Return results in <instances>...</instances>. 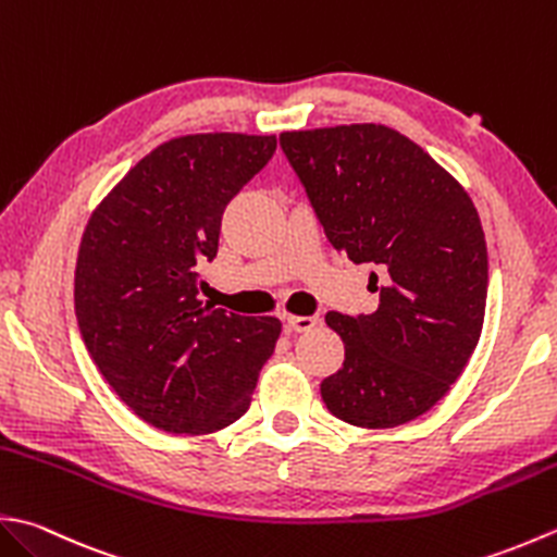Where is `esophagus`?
<instances>
[{
    "mask_svg": "<svg viewBox=\"0 0 557 557\" xmlns=\"http://www.w3.org/2000/svg\"><path fill=\"white\" fill-rule=\"evenodd\" d=\"M285 321H287V329L294 333H307L321 323L319 315H292V313L285 315Z\"/></svg>",
    "mask_w": 557,
    "mask_h": 557,
    "instance_id": "34e87169",
    "label": "esophagus"
}]
</instances>
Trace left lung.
<instances>
[{"instance_id":"8db88e82","label":"left lung","mask_w":557,"mask_h":557,"mask_svg":"<svg viewBox=\"0 0 557 557\" xmlns=\"http://www.w3.org/2000/svg\"><path fill=\"white\" fill-rule=\"evenodd\" d=\"M335 250L376 272L369 315L325 313L345 362L323 379L337 420L386 430L446 396L481 341L487 248L463 185L386 125L355 123L280 135Z\"/></svg>"}]
</instances>
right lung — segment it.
<instances>
[{
	"mask_svg": "<svg viewBox=\"0 0 557 557\" xmlns=\"http://www.w3.org/2000/svg\"><path fill=\"white\" fill-rule=\"evenodd\" d=\"M275 135H181L96 205L74 270V311L98 372L137 418L212 434L250 406L282 331L198 299L226 205L275 154Z\"/></svg>",
	"mask_w": 557,
	"mask_h": 557,
	"instance_id": "obj_1",
	"label": "right lung"
}]
</instances>
